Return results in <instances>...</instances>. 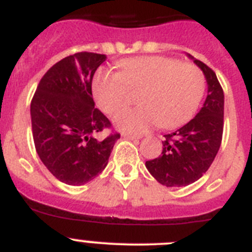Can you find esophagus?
I'll return each instance as SVG.
<instances>
[{"label":"esophagus","mask_w":252,"mask_h":252,"mask_svg":"<svg viewBox=\"0 0 252 252\" xmlns=\"http://www.w3.org/2000/svg\"><path fill=\"white\" fill-rule=\"evenodd\" d=\"M124 137L127 140H139V136H135V135H131V133H124Z\"/></svg>","instance_id":"obj_1"}]
</instances>
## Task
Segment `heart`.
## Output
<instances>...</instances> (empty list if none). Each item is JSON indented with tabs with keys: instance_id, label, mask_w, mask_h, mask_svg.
<instances>
[{
	"instance_id": "b5f03b06",
	"label": "heart",
	"mask_w": 252,
	"mask_h": 252,
	"mask_svg": "<svg viewBox=\"0 0 252 252\" xmlns=\"http://www.w3.org/2000/svg\"><path fill=\"white\" fill-rule=\"evenodd\" d=\"M119 73L99 69L92 93L104 113H113L128 101L130 91H141L137 108H122L113 122L120 130L142 133L159 125L175 128L197 112L206 92V77L192 63L166 57H140L117 63Z\"/></svg>"
}]
</instances>
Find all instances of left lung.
Listing matches in <instances>:
<instances>
[{"label": "left lung", "mask_w": 252, "mask_h": 252, "mask_svg": "<svg viewBox=\"0 0 252 252\" xmlns=\"http://www.w3.org/2000/svg\"><path fill=\"white\" fill-rule=\"evenodd\" d=\"M208 94L194 119L173 133L165 135L159 157L146 161V168L160 184L182 187L194 183L208 170L217 155L223 135L224 95L217 75L201 60Z\"/></svg>", "instance_id": "left-lung-1"}]
</instances>
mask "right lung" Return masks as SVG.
<instances>
[{
	"label": "right lung",
	"instance_id": "1",
	"mask_svg": "<svg viewBox=\"0 0 252 252\" xmlns=\"http://www.w3.org/2000/svg\"><path fill=\"white\" fill-rule=\"evenodd\" d=\"M106 55L81 51L55 63L31 99V126L36 153L57 179L69 186L94 179L106 168L119 132L94 107L92 79Z\"/></svg>",
	"mask_w": 252,
	"mask_h": 252
}]
</instances>
